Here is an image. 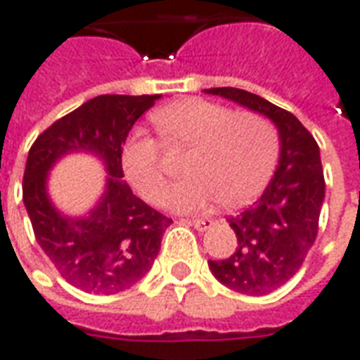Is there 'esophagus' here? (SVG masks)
<instances>
[{
  "mask_svg": "<svg viewBox=\"0 0 360 360\" xmlns=\"http://www.w3.org/2000/svg\"><path fill=\"white\" fill-rule=\"evenodd\" d=\"M190 224L195 229H199V231H207V229H210L214 226L216 221L212 220V218H195V220H190Z\"/></svg>",
  "mask_w": 360,
  "mask_h": 360,
  "instance_id": "1",
  "label": "esophagus"
}]
</instances>
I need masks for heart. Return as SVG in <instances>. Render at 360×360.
<instances>
[{
    "instance_id": "obj_1",
    "label": "heart",
    "mask_w": 360,
    "mask_h": 360,
    "mask_svg": "<svg viewBox=\"0 0 360 360\" xmlns=\"http://www.w3.org/2000/svg\"><path fill=\"white\" fill-rule=\"evenodd\" d=\"M169 144L190 146L186 172L191 174L169 190L167 207L201 212L216 202L241 207L258 195L279 153V136L269 119L235 113L202 98H184L153 113ZM121 165L132 188L159 202L167 188L163 150L158 139L134 131L121 148Z\"/></svg>"
}]
</instances>
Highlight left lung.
<instances>
[{
  "label": "left lung",
  "instance_id": "8db88e82",
  "mask_svg": "<svg viewBox=\"0 0 360 360\" xmlns=\"http://www.w3.org/2000/svg\"><path fill=\"white\" fill-rule=\"evenodd\" d=\"M266 115L279 131V165L252 207L228 218L237 248L226 260H209L216 279L231 290L264 296L292 279L315 243L324 201L319 146L296 115L258 94L235 87L207 89Z\"/></svg>",
  "mask_w": 360,
  "mask_h": 360
}]
</instances>
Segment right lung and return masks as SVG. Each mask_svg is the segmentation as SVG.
<instances>
[{
	"label": "right lung",
	"mask_w": 360,
	"mask_h": 360,
	"mask_svg": "<svg viewBox=\"0 0 360 360\" xmlns=\"http://www.w3.org/2000/svg\"><path fill=\"white\" fill-rule=\"evenodd\" d=\"M159 98L100 94L45 129L28 151L22 201L36 241L62 277L85 292L115 294L139 283L172 224L121 182V148L136 119ZM72 150L94 153L110 174L97 207L79 219L58 213L46 195L48 170Z\"/></svg>",
	"instance_id": "right-lung-1"
}]
</instances>
